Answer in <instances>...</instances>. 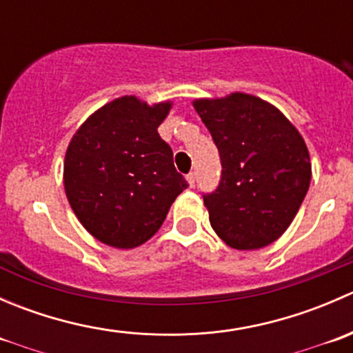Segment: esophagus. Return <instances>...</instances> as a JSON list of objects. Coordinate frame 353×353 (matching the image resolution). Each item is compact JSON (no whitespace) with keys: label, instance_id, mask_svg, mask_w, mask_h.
I'll list each match as a JSON object with an SVG mask.
<instances>
[{"label":"esophagus","instance_id":"esophagus-1","mask_svg":"<svg viewBox=\"0 0 353 353\" xmlns=\"http://www.w3.org/2000/svg\"><path fill=\"white\" fill-rule=\"evenodd\" d=\"M186 181H188V184H190V188H194V184H196V174L190 172L186 176Z\"/></svg>","mask_w":353,"mask_h":353}]
</instances>
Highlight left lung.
Segmentation results:
<instances>
[{
  "mask_svg": "<svg viewBox=\"0 0 353 353\" xmlns=\"http://www.w3.org/2000/svg\"><path fill=\"white\" fill-rule=\"evenodd\" d=\"M193 105L222 162L219 188L203 196L212 229L239 251L275 243L295 219L311 184L304 138L282 110L244 92L194 99Z\"/></svg>",
  "mask_w": 353,
  "mask_h": 353,
  "instance_id": "obj_1",
  "label": "left lung"
}]
</instances>
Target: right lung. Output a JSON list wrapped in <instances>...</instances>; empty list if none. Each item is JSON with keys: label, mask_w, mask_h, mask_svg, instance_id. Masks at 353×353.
Here are the masks:
<instances>
[{"label": "right lung", "mask_w": 353, "mask_h": 353, "mask_svg": "<svg viewBox=\"0 0 353 353\" xmlns=\"http://www.w3.org/2000/svg\"><path fill=\"white\" fill-rule=\"evenodd\" d=\"M170 109V101L147 104L123 95L92 112L68 143V203L85 230L105 245L147 243L188 188L157 131Z\"/></svg>", "instance_id": "obj_1"}]
</instances>
